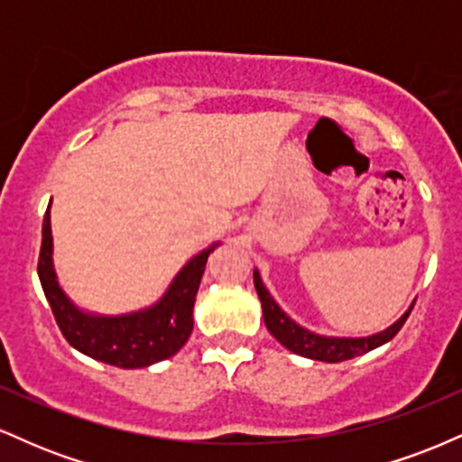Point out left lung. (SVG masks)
I'll use <instances>...</instances> for the list:
<instances>
[{"label": "left lung", "mask_w": 462, "mask_h": 462, "mask_svg": "<svg viewBox=\"0 0 462 462\" xmlns=\"http://www.w3.org/2000/svg\"><path fill=\"white\" fill-rule=\"evenodd\" d=\"M254 286H256V293L261 298L263 304V317H264V326L267 330L278 338L280 343L286 349H291L293 354L304 358H312V360H323V363H341V360H349L356 358L360 354H367L371 349L384 346L386 341L395 337L397 332L402 330L404 321L411 315V309H408L404 315L397 319L393 326L386 328L384 332L374 334V337H365V338H334V337H319V334H312L304 328L298 326L291 317L284 315V310L275 304L269 291L264 289L261 275L258 272H254Z\"/></svg>", "instance_id": "left-lung-1"}]
</instances>
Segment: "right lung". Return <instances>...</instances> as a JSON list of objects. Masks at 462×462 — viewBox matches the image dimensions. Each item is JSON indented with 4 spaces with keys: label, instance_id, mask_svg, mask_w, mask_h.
Returning a JSON list of instances; mask_svg holds the SVG:
<instances>
[{
    "label": "right lung",
    "instance_id": "add662e5",
    "mask_svg": "<svg viewBox=\"0 0 462 462\" xmlns=\"http://www.w3.org/2000/svg\"><path fill=\"white\" fill-rule=\"evenodd\" d=\"M213 247L204 249L184 264L164 298L152 309L121 317L87 315L69 301L56 282L51 264L50 208L43 219V243L39 254V278L58 328L69 346L106 365L139 369L173 356L193 332V306L206 261Z\"/></svg>",
    "mask_w": 462,
    "mask_h": 462
}]
</instances>
